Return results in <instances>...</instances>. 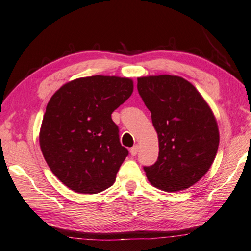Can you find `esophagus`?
<instances>
[{
    "mask_svg": "<svg viewBox=\"0 0 251 251\" xmlns=\"http://www.w3.org/2000/svg\"><path fill=\"white\" fill-rule=\"evenodd\" d=\"M138 149H140V147H138V145H134L132 149H130V154H132L133 156H135V155L138 153Z\"/></svg>",
    "mask_w": 251,
    "mask_h": 251,
    "instance_id": "esophagus-1",
    "label": "esophagus"
}]
</instances>
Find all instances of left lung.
Returning <instances> with one entry per match:
<instances>
[{"instance_id": "left-lung-1", "label": "left lung", "mask_w": 251, "mask_h": 251, "mask_svg": "<svg viewBox=\"0 0 251 251\" xmlns=\"http://www.w3.org/2000/svg\"><path fill=\"white\" fill-rule=\"evenodd\" d=\"M137 89L152 114L158 158L145 166L155 188L176 192L192 186L211 168L219 128L211 108L192 83L178 75L137 78Z\"/></svg>"}]
</instances>
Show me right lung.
Masks as SVG:
<instances>
[{"label":"right lung","mask_w":251,"mask_h":251,"mask_svg":"<svg viewBox=\"0 0 251 251\" xmlns=\"http://www.w3.org/2000/svg\"><path fill=\"white\" fill-rule=\"evenodd\" d=\"M134 82L91 75L61 86L48 102L40 128L43 157L63 184L78 193L108 189L128 151L111 113L130 97Z\"/></svg>","instance_id":"1"}]
</instances>
